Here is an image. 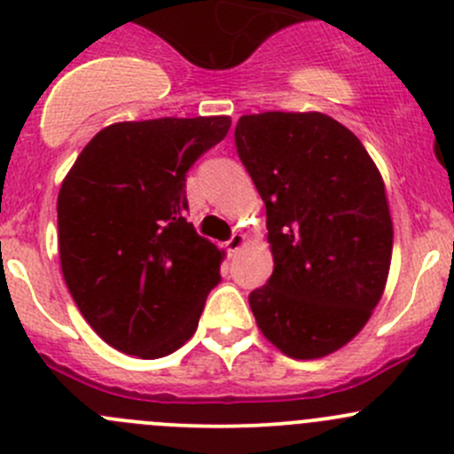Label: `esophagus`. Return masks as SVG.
I'll return each mask as SVG.
<instances>
[{"label": "esophagus", "instance_id": "esophagus-1", "mask_svg": "<svg viewBox=\"0 0 454 454\" xmlns=\"http://www.w3.org/2000/svg\"><path fill=\"white\" fill-rule=\"evenodd\" d=\"M244 241H246V237L241 235V232H232V237H231V239L226 241V248H228V253H231V254H235L237 250H239L241 246H244Z\"/></svg>", "mask_w": 454, "mask_h": 454}]
</instances>
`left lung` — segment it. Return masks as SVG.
<instances>
[{"instance_id":"8db88e82","label":"left lung","mask_w":454,"mask_h":454,"mask_svg":"<svg viewBox=\"0 0 454 454\" xmlns=\"http://www.w3.org/2000/svg\"><path fill=\"white\" fill-rule=\"evenodd\" d=\"M268 215L274 272L250 292L256 325L283 354L312 360L351 340L387 283L393 223L373 160L325 114L265 112L235 127Z\"/></svg>"}]
</instances>
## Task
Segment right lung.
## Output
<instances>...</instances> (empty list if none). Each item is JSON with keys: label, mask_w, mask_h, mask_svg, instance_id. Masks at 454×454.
<instances>
[{"label": "right lung", "mask_w": 454, "mask_h": 454, "mask_svg": "<svg viewBox=\"0 0 454 454\" xmlns=\"http://www.w3.org/2000/svg\"><path fill=\"white\" fill-rule=\"evenodd\" d=\"M228 116L116 122L59 193V254L76 308L122 354L162 358L195 333L223 253L186 222V173Z\"/></svg>", "instance_id": "obj_1"}]
</instances>
